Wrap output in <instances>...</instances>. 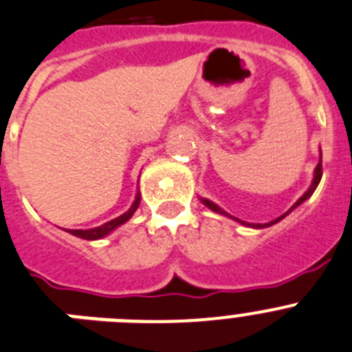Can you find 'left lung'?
<instances>
[{
	"mask_svg": "<svg viewBox=\"0 0 352 352\" xmlns=\"http://www.w3.org/2000/svg\"><path fill=\"white\" fill-rule=\"evenodd\" d=\"M320 159H322V152H320ZM320 163H322V161H319V163H317V166H316V170H314V179H311L310 188H308L307 191H305V193L298 198V201H296L294 206L290 207V209L287 210L285 214H282V216H278L276 219H273V221H269V223H246V221H243V219L234 218V216H230V214H228L227 210H223L221 207L216 206V204H214V201L207 200V198H201V197H200V200H201V204H204V206H206V207H209L210 210H214V212L221 214V216H227V218H230V219H234V221L241 223V225H244V227H250V228H265V227H271V225H274V223L282 221V219L285 218V216H289V214L292 212V210H294L296 207L301 206V204H303V201H307L308 198H310L311 195H314V191H316L317 186H319V182H320V177H322V164H320Z\"/></svg>",
	"mask_w": 352,
	"mask_h": 352,
	"instance_id": "1",
	"label": "left lung"
}]
</instances>
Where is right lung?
I'll return each instance as SVG.
<instances>
[{"label":"right lung","instance_id":"right-lung-1","mask_svg":"<svg viewBox=\"0 0 352 352\" xmlns=\"http://www.w3.org/2000/svg\"><path fill=\"white\" fill-rule=\"evenodd\" d=\"M140 200H142V195H140V191H138V193H136V198H134V201H133V206H131L129 209L125 210L122 216L111 219V221H106L104 225H100V227L87 228V230H83V228H79V230H70V228H63V230L69 232V234H72V235H76V237H81V239H87V241L102 239V237L109 235L113 230H117L118 227H122L124 223H127L131 218H133V214L136 212V209H138V206H140Z\"/></svg>","mask_w":352,"mask_h":352}]
</instances>
